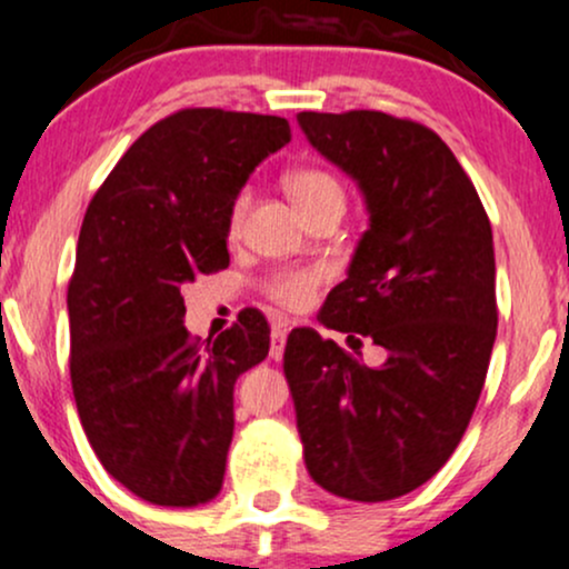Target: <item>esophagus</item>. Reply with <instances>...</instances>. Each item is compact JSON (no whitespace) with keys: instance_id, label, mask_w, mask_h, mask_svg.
<instances>
[{"instance_id":"obj_1","label":"esophagus","mask_w":569,"mask_h":569,"mask_svg":"<svg viewBox=\"0 0 569 569\" xmlns=\"http://www.w3.org/2000/svg\"><path fill=\"white\" fill-rule=\"evenodd\" d=\"M284 341H287V328L279 322V326L271 328V358L273 360H282Z\"/></svg>"}]
</instances>
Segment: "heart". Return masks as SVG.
<instances>
[{"label":"heart","mask_w":569,"mask_h":569,"mask_svg":"<svg viewBox=\"0 0 569 569\" xmlns=\"http://www.w3.org/2000/svg\"><path fill=\"white\" fill-rule=\"evenodd\" d=\"M287 192L290 198L296 200V206L301 209V213H307L309 209H315L317 203L328 198H341L345 200V187L341 181L336 179L333 173L320 168H298L287 176ZM243 206H247V194H238L230 206V217L228 224L230 230L238 228L243 217ZM322 282V271L320 268H290V271H279L273 273L271 279L266 282V292L271 296V301H277L279 307L287 309H307L311 301H315L317 287Z\"/></svg>","instance_id":"obj_1"}]
</instances>
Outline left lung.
<instances>
[{
	"instance_id": "left-lung-1",
	"label": "left lung",
	"mask_w": 569,
	"mask_h": 569,
	"mask_svg": "<svg viewBox=\"0 0 569 569\" xmlns=\"http://www.w3.org/2000/svg\"><path fill=\"white\" fill-rule=\"evenodd\" d=\"M298 124L369 211L320 322L388 356L366 366L311 328L287 336L303 461L336 497L388 502L445 467L480 399L497 339L491 222L429 127L380 111H303Z\"/></svg>"
}]
</instances>
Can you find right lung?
Segmentation results:
<instances>
[{"label": "right lung", "instance_id": "right-lung-1", "mask_svg": "<svg viewBox=\"0 0 569 569\" xmlns=\"http://www.w3.org/2000/svg\"><path fill=\"white\" fill-rule=\"evenodd\" d=\"M290 143L279 116L187 108L140 136L91 198L67 287L70 380L113 480L162 507L211 502L233 439V388L268 356L258 309L206 345L181 284L228 268L230 206Z\"/></svg>", "mask_w": 569, "mask_h": 569}]
</instances>
